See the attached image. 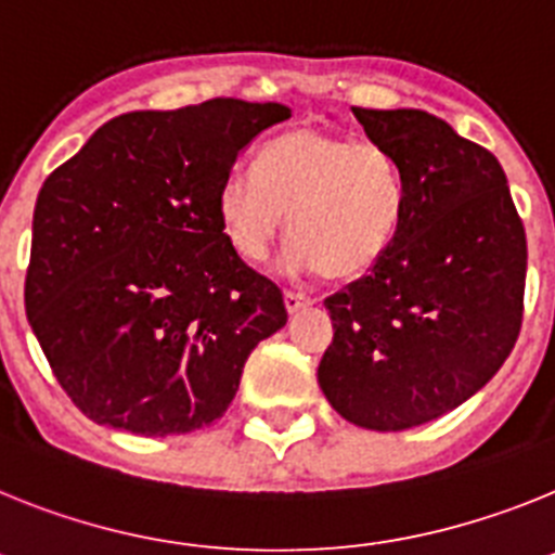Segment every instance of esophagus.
Instances as JSON below:
<instances>
[{
    "label": "esophagus",
    "instance_id": "obj_1",
    "mask_svg": "<svg viewBox=\"0 0 555 555\" xmlns=\"http://www.w3.org/2000/svg\"><path fill=\"white\" fill-rule=\"evenodd\" d=\"M315 305V298H310V296H305V293H293V291H287L284 293V307H287V312H298V310H305V307H312Z\"/></svg>",
    "mask_w": 555,
    "mask_h": 555
}]
</instances>
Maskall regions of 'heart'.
<instances>
[{
    "instance_id": "1",
    "label": "heart",
    "mask_w": 555,
    "mask_h": 555,
    "mask_svg": "<svg viewBox=\"0 0 555 555\" xmlns=\"http://www.w3.org/2000/svg\"><path fill=\"white\" fill-rule=\"evenodd\" d=\"M215 209L240 257H268L287 220L296 243L293 268L354 279L371 271L397 240L404 181L383 144L296 128L262 144L254 172H229Z\"/></svg>"
}]
</instances>
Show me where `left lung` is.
I'll use <instances>...</instances> for the list:
<instances>
[{"instance_id": "obj_1", "label": "left lung", "mask_w": 555, "mask_h": 555, "mask_svg": "<svg viewBox=\"0 0 555 555\" xmlns=\"http://www.w3.org/2000/svg\"><path fill=\"white\" fill-rule=\"evenodd\" d=\"M397 158L404 218L371 273L324 305L318 365L346 422L393 433L455 411L517 344L528 245L500 162L427 111L351 108Z\"/></svg>"}]
</instances>
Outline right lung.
<instances>
[{"label": "right lung", "instance_id": "right-lung-1", "mask_svg": "<svg viewBox=\"0 0 555 555\" xmlns=\"http://www.w3.org/2000/svg\"><path fill=\"white\" fill-rule=\"evenodd\" d=\"M282 103L218 98L131 111L44 181L24 307L57 383L91 422L178 436L218 422L282 293L231 248L215 197Z\"/></svg>", "mask_w": 555, "mask_h": 555}]
</instances>
